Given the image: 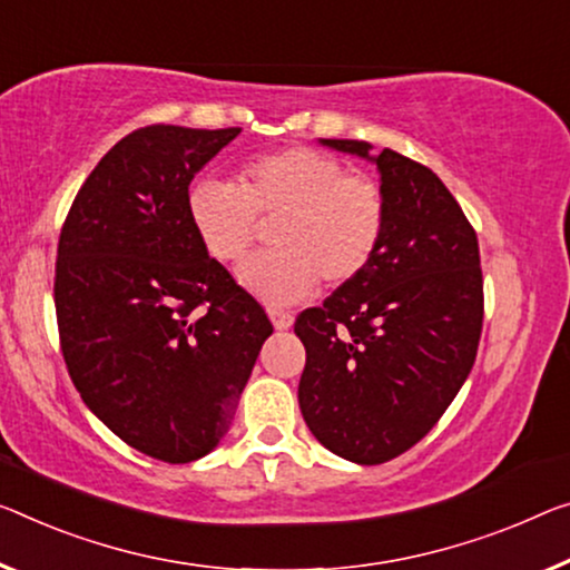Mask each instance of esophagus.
<instances>
[{
    "label": "esophagus",
    "mask_w": 570,
    "mask_h": 570,
    "mask_svg": "<svg viewBox=\"0 0 570 570\" xmlns=\"http://www.w3.org/2000/svg\"><path fill=\"white\" fill-rule=\"evenodd\" d=\"M267 315H269V321H273V326L277 328V331H287L293 326V313H287V311H277V308H269L267 311Z\"/></svg>",
    "instance_id": "34e87169"
}]
</instances>
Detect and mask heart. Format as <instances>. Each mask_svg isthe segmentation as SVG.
<instances>
[{"label":"heart","mask_w":570,"mask_h":570,"mask_svg":"<svg viewBox=\"0 0 570 570\" xmlns=\"http://www.w3.org/2000/svg\"><path fill=\"white\" fill-rule=\"evenodd\" d=\"M188 218L200 244L218 262L247 255L259 222H275V252L236 269L239 283L262 301L291 305L308 297L318 279L344 285L358 277L380 249L387 208L372 180L348 175L336 157L291 147L262 155L239 173V188L204 178L188 190Z\"/></svg>","instance_id":"b5f03b06"}]
</instances>
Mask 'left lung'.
<instances>
[{"label":"left lung","instance_id":"1","mask_svg":"<svg viewBox=\"0 0 570 570\" xmlns=\"http://www.w3.org/2000/svg\"><path fill=\"white\" fill-rule=\"evenodd\" d=\"M376 165L387 222L358 277L297 315L305 346L297 402L336 456H400L445 413L474 366L484 318L479 242L438 175L362 139H318Z\"/></svg>","mask_w":570,"mask_h":570}]
</instances>
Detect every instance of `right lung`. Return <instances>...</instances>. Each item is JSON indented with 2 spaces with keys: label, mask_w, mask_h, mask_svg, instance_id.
Instances as JSON below:
<instances>
[{
  "label": "right lung",
  "mask_w": 570,
  "mask_h": 570,
  "mask_svg": "<svg viewBox=\"0 0 570 570\" xmlns=\"http://www.w3.org/2000/svg\"><path fill=\"white\" fill-rule=\"evenodd\" d=\"M155 125L119 139L78 190L58 242L68 374L114 435L157 461L212 453L273 334L262 305L208 257L188 186L239 135Z\"/></svg>",
  "instance_id": "add662e5"
}]
</instances>
